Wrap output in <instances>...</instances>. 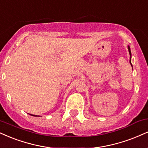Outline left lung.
<instances>
[{
	"mask_svg": "<svg viewBox=\"0 0 148 148\" xmlns=\"http://www.w3.org/2000/svg\"><path fill=\"white\" fill-rule=\"evenodd\" d=\"M128 50H129V53H130V62L131 63V56H132V53H131V50H130V46H128ZM131 65H132V63H131Z\"/></svg>",
	"mask_w": 148,
	"mask_h": 148,
	"instance_id": "left-lung-1",
	"label": "left lung"
}]
</instances>
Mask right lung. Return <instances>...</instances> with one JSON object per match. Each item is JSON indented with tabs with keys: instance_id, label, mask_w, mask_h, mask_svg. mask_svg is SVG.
Wrapping results in <instances>:
<instances>
[{
	"instance_id": "add662e5",
	"label": "right lung",
	"mask_w": 148,
	"mask_h": 148,
	"mask_svg": "<svg viewBox=\"0 0 148 148\" xmlns=\"http://www.w3.org/2000/svg\"><path fill=\"white\" fill-rule=\"evenodd\" d=\"M30 115H31V114H30ZM33 116H37V115H33Z\"/></svg>"
}]
</instances>
